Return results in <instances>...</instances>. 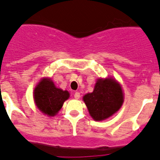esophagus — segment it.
<instances>
[{"label": "esophagus", "instance_id": "34e87169", "mask_svg": "<svg viewBox=\"0 0 160 160\" xmlns=\"http://www.w3.org/2000/svg\"><path fill=\"white\" fill-rule=\"evenodd\" d=\"M74 97L76 98V99H80V92H76L74 93Z\"/></svg>", "mask_w": 160, "mask_h": 160}]
</instances>
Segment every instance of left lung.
Segmentation results:
<instances>
[{"label": "left lung", "mask_w": 160, "mask_h": 160, "mask_svg": "<svg viewBox=\"0 0 160 160\" xmlns=\"http://www.w3.org/2000/svg\"><path fill=\"white\" fill-rule=\"evenodd\" d=\"M88 112L95 121L108 118L118 110L123 103L121 86L113 79H99L92 92L83 97Z\"/></svg>", "instance_id": "8db88e82"}]
</instances>
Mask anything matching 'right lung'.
Listing matches in <instances>:
<instances>
[{"label": "right lung", "mask_w": 160, "mask_h": 160, "mask_svg": "<svg viewBox=\"0 0 160 160\" xmlns=\"http://www.w3.org/2000/svg\"><path fill=\"white\" fill-rule=\"evenodd\" d=\"M34 101L39 110L48 116H55L68 99L69 92L56 88L50 79H43L34 89Z\"/></svg>", "instance_id": "obj_1"}]
</instances>
